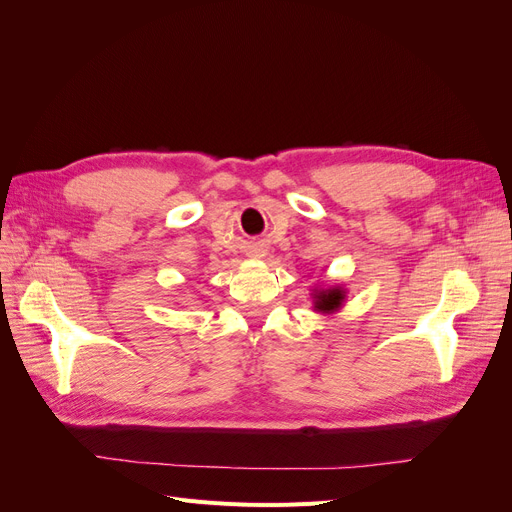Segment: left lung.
<instances>
[{
    "label": "left lung",
    "mask_w": 512,
    "mask_h": 512,
    "mask_svg": "<svg viewBox=\"0 0 512 512\" xmlns=\"http://www.w3.org/2000/svg\"><path fill=\"white\" fill-rule=\"evenodd\" d=\"M344 299H346V292H344V288H339V286L327 288V290H318L314 294V309H316V312H322V314H333V312H337L339 307H342Z\"/></svg>",
    "instance_id": "obj_1"
}]
</instances>
